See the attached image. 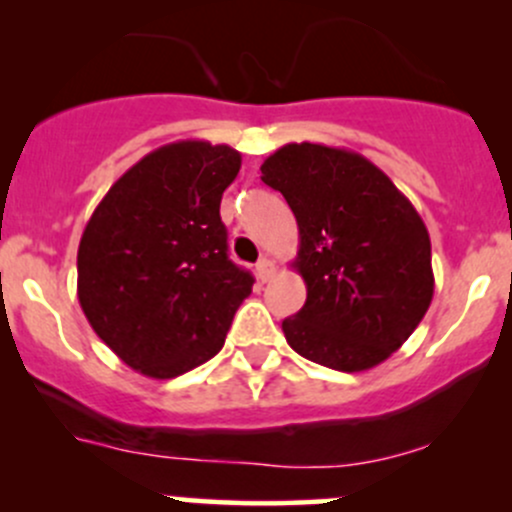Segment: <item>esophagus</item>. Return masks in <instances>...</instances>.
Masks as SVG:
<instances>
[{
  "instance_id": "1",
  "label": "esophagus",
  "mask_w": 512,
  "mask_h": 512,
  "mask_svg": "<svg viewBox=\"0 0 512 512\" xmlns=\"http://www.w3.org/2000/svg\"><path fill=\"white\" fill-rule=\"evenodd\" d=\"M275 272L277 267L270 257H262V260L257 262V277H260V282H270L272 277H275Z\"/></svg>"
}]
</instances>
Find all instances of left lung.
I'll return each mask as SVG.
<instances>
[{"instance_id": "1", "label": "left lung", "mask_w": 512, "mask_h": 512, "mask_svg": "<svg viewBox=\"0 0 512 512\" xmlns=\"http://www.w3.org/2000/svg\"><path fill=\"white\" fill-rule=\"evenodd\" d=\"M299 227L307 302L282 322L314 364L366 371L414 334L433 299L431 237L384 170L347 148L287 143L262 163Z\"/></svg>"}]
</instances>
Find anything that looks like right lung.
I'll return each instance as SVG.
<instances>
[{
	"instance_id": "add662e5",
	"label": "right lung",
	"mask_w": 512,
	"mask_h": 512,
	"mask_svg": "<svg viewBox=\"0 0 512 512\" xmlns=\"http://www.w3.org/2000/svg\"><path fill=\"white\" fill-rule=\"evenodd\" d=\"M242 156L208 141L160 146L111 185L79 242V304L123 364L173 379L223 349L252 275L227 260L220 200Z\"/></svg>"
}]
</instances>
